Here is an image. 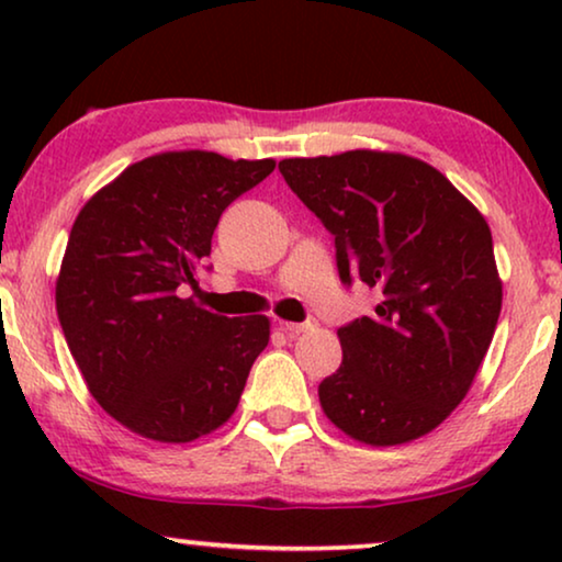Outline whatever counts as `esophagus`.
Returning <instances> with one entry per match:
<instances>
[{
	"instance_id": "1",
	"label": "esophagus",
	"mask_w": 562,
	"mask_h": 562,
	"mask_svg": "<svg viewBox=\"0 0 562 562\" xmlns=\"http://www.w3.org/2000/svg\"><path fill=\"white\" fill-rule=\"evenodd\" d=\"M312 327H314L312 319H306V322H281V329H283V333H286L289 337L302 335V333H306V329H312Z\"/></svg>"
}]
</instances>
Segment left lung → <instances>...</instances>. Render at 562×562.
Masks as SVG:
<instances>
[{"label":"left lung","mask_w":562,"mask_h":562,"mask_svg":"<svg viewBox=\"0 0 562 562\" xmlns=\"http://www.w3.org/2000/svg\"><path fill=\"white\" fill-rule=\"evenodd\" d=\"M279 171L335 235L340 279L381 296L337 329L342 366L319 383L322 412L373 448L432 432L473 386L502 312L488 222L404 153L286 158Z\"/></svg>","instance_id":"1"}]
</instances>
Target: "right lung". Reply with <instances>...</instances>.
Listing matches in <instances>:
<instances>
[{
    "instance_id": "right-lung-1",
    "label": "right lung",
    "mask_w": 562,
    "mask_h": 562,
    "mask_svg": "<svg viewBox=\"0 0 562 562\" xmlns=\"http://www.w3.org/2000/svg\"><path fill=\"white\" fill-rule=\"evenodd\" d=\"M273 168V158L168 150L127 166L81 206L56 312L91 396L130 432L181 445L235 414L271 322L222 317L183 289H196L222 212Z\"/></svg>"
}]
</instances>
